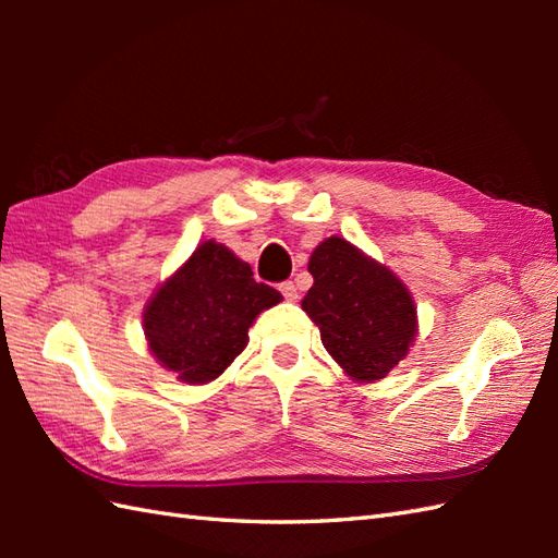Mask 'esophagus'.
<instances>
[{
	"label": "esophagus",
	"instance_id": "1",
	"mask_svg": "<svg viewBox=\"0 0 558 558\" xmlns=\"http://www.w3.org/2000/svg\"><path fill=\"white\" fill-rule=\"evenodd\" d=\"M280 292H282V298H286L288 302H298L300 300V292H298V286H294L292 280H286V282H280Z\"/></svg>",
	"mask_w": 558,
	"mask_h": 558
}]
</instances>
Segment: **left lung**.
<instances>
[{"label": "left lung", "mask_w": 558, "mask_h": 558, "mask_svg": "<svg viewBox=\"0 0 558 558\" xmlns=\"http://www.w3.org/2000/svg\"><path fill=\"white\" fill-rule=\"evenodd\" d=\"M310 272L314 286L302 310L342 372L374 384L405 360L417 336V310L393 272L342 236H328L314 248Z\"/></svg>", "instance_id": "8db88e82"}]
</instances>
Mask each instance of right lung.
<instances>
[{
  "label": "right lung",
  "mask_w": 558,
  "mask_h": 558,
  "mask_svg": "<svg viewBox=\"0 0 558 558\" xmlns=\"http://www.w3.org/2000/svg\"><path fill=\"white\" fill-rule=\"evenodd\" d=\"M280 300L228 246L208 240L153 294L144 333L160 366L201 386L228 369L246 348L254 318Z\"/></svg>",
  "instance_id": "right-lung-1"
}]
</instances>
